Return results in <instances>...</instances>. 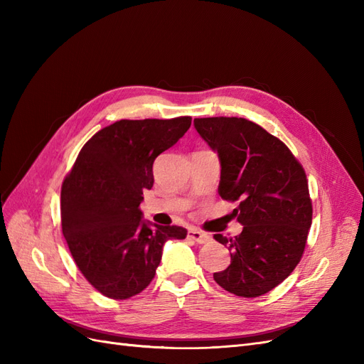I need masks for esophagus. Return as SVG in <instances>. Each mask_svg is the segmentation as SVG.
Masks as SVG:
<instances>
[{"label":"esophagus","instance_id":"obj_1","mask_svg":"<svg viewBox=\"0 0 364 364\" xmlns=\"http://www.w3.org/2000/svg\"><path fill=\"white\" fill-rule=\"evenodd\" d=\"M188 237H190L191 240H194L196 243H199V245H205V243H208V241H211V237H209L208 234L199 232V230H194V229L190 230Z\"/></svg>","mask_w":364,"mask_h":364}]
</instances>
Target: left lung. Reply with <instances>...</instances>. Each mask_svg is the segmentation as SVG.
<instances>
[{
    "mask_svg": "<svg viewBox=\"0 0 364 364\" xmlns=\"http://www.w3.org/2000/svg\"><path fill=\"white\" fill-rule=\"evenodd\" d=\"M194 127L218 153V194L240 202L241 234L214 238L228 246L230 264L214 281L241 297L266 294L299 264L313 206L302 165L281 139L246 118H194Z\"/></svg>",
    "mask_w": 364,
    "mask_h": 364,
    "instance_id": "8db88e82",
    "label": "left lung"
}]
</instances>
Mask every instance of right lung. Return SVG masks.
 <instances>
[{
	"label": "right lung",
	"mask_w": 364,
	"mask_h": 364,
	"mask_svg": "<svg viewBox=\"0 0 364 364\" xmlns=\"http://www.w3.org/2000/svg\"><path fill=\"white\" fill-rule=\"evenodd\" d=\"M191 126V117L119 119L86 142L60 191L62 232L86 281L111 299H129L155 278L165 241L181 226L142 220L153 162Z\"/></svg>",
	"instance_id": "right-lung-1"
}]
</instances>
